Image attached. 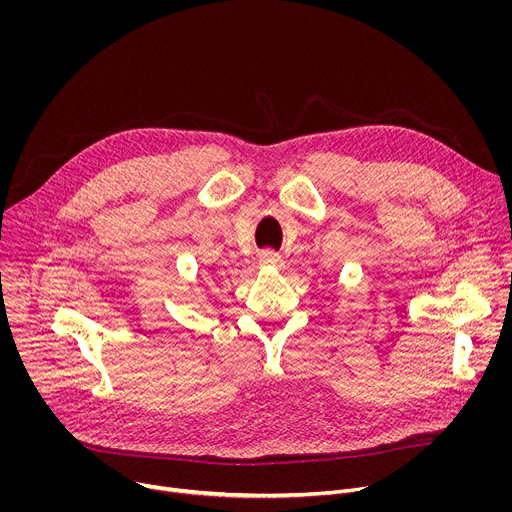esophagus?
<instances>
[{"mask_svg": "<svg viewBox=\"0 0 512 512\" xmlns=\"http://www.w3.org/2000/svg\"><path fill=\"white\" fill-rule=\"evenodd\" d=\"M261 261L265 267H273V269H285V261L281 259V255H277L275 251H263L261 253Z\"/></svg>", "mask_w": 512, "mask_h": 512, "instance_id": "1", "label": "esophagus"}]
</instances>
